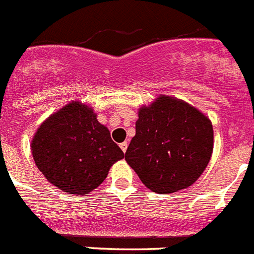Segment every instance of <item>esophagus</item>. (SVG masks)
Instances as JSON below:
<instances>
[{"mask_svg":"<svg viewBox=\"0 0 254 254\" xmlns=\"http://www.w3.org/2000/svg\"><path fill=\"white\" fill-rule=\"evenodd\" d=\"M119 146H121V149H122L123 153H126V150H127V146H128V144H127V141H125V142H122V144L119 145Z\"/></svg>","mask_w":254,"mask_h":254,"instance_id":"esophagus-1","label":"esophagus"}]
</instances>
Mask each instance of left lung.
Here are the masks:
<instances>
[{"label": "left lung", "instance_id": "1", "mask_svg": "<svg viewBox=\"0 0 254 254\" xmlns=\"http://www.w3.org/2000/svg\"><path fill=\"white\" fill-rule=\"evenodd\" d=\"M212 150L211 121L189 104L160 96L138 112L126 160L148 189L168 194L192 185Z\"/></svg>", "mask_w": 254, "mask_h": 254}]
</instances>
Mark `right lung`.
<instances>
[{
	"label": "right lung",
	"instance_id": "obj_1",
	"mask_svg": "<svg viewBox=\"0 0 254 254\" xmlns=\"http://www.w3.org/2000/svg\"><path fill=\"white\" fill-rule=\"evenodd\" d=\"M38 170L69 194H87L108 176L125 153L92 109L71 103L46 119L32 141Z\"/></svg>",
	"mask_w": 254,
	"mask_h": 254
}]
</instances>
